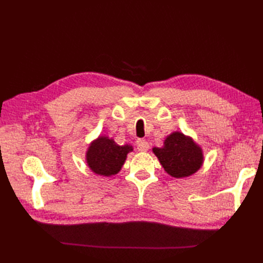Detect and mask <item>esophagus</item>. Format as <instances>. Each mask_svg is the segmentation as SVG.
Masks as SVG:
<instances>
[{
    "mask_svg": "<svg viewBox=\"0 0 263 263\" xmlns=\"http://www.w3.org/2000/svg\"><path fill=\"white\" fill-rule=\"evenodd\" d=\"M137 149L139 152H147L149 149V143L146 140H143V139H139L137 141Z\"/></svg>",
    "mask_w": 263,
    "mask_h": 263,
    "instance_id": "1",
    "label": "esophagus"
}]
</instances>
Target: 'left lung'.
Instances as JSON below:
<instances>
[{"label": "left lung", "mask_w": 263, "mask_h": 263, "mask_svg": "<svg viewBox=\"0 0 263 263\" xmlns=\"http://www.w3.org/2000/svg\"><path fill=\"white\" fill-rule=\"evenodd\" d=\"M165 172L173 177H187L200 170L203 163L202 149L192 138L182 132H173L165 139L161 148H153Z\"/></svg>", "instance_id": "obj_1"}]
</instances>
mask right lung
Segmentation results:
<instances>
[{
  "mask_svg": "<svg viewBox=\"0 0 263 263\" xmlns=\"http://www.w3.org/2000/svg\"><path fill=\"white\" fill-rule=\"evenodd\" d=\"M130 144L119 146L114 139L99 136L89 146L86 153L87 165L95 174L111 176L119 173L124 165L127 154L132 152Z\"/></svg>",
  "mask_w": 263,
  "mask_h": 263,
  "instance_id": "add662e5",
  "label": "right lung"
}]
</instances>
